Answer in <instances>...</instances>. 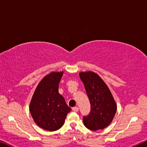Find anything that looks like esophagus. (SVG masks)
<instances>
[{
    "label": "esophagus",
    "mask_w": 147,
    "mask_h": 147,
    "mask_svg": "<svg viewBox=\"0 0 147 147\" xmlns=\"http://www.w3.org/2000/svg\"><path fill=\"white\" fill-rule=\"evenodd\" d=\"M72 111H74V112H77L78 111H79V108H78L77 107H73L72 108Z\"/></svg>",
    "instance_id": "34e87169"
}]
</instances>
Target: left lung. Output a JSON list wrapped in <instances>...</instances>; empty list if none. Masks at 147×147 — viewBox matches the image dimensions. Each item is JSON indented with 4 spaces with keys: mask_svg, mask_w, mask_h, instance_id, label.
Here are the masks:
<instances>
[{
    "mask_svg": "<svg viewBox=\"0 0 147 147\" xmlns=\"http://www.w3.org/2000/svg\"><path fill=\"white\" fill-rule=\"evenodd\" d=\"M79 76L91 105L90 113L83 117L84 125L92 131L104 129L111 123L116 113L114 98L106 83L95 72H81Z\"/></svg>",
    "mask_w": 147,
    "mask_h": 147,
    "instance_id": "1",
    "label": "left lung"
}]
</instances>
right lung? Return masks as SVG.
Returning a JSON list of instances; mask_svg holds the SVG:
<instances>
[{
	"label": "right lung",
	"mask_w": 147,
	"mask_h": 147,
	"mask_svg": "<svg viewBox=\"0 0 147 147\" xmlns=\"http://www.w3.org/2000/svg\"><path fill=\"white\" fill-rule=\"evenodd\" d=\"M63 72H51L38 83L30 105L33 119L42 129L50 131L59 129L71 109L58 92Z\"/></svg>",
	"instance_id": "obj_1"
}]
</instances>
